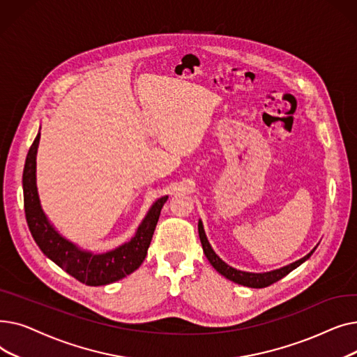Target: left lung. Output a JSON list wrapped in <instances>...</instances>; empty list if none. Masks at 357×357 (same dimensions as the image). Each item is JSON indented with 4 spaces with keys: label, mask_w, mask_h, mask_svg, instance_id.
<instances>
[{
    "label": "left lung",
    "mask_w": 357,
    "mask_h": 357,
    "mask_svg": "<svg viewBox=\"0 0 357 357\" xmlns=\"http://www.w3.org/2000/svg\"><path fill=\"white\" fill-rule=\"evenodd\" d=\"M198 233H199V240H201V245H202V250H204V253H205V257H207V259L210 260V264L213 265V268H214L220 275H222L224 278H227L229 280H233L234 284H238V285H243V287H249V288H265V287H269V285L278 282L279 279H282V278L287 276L289 272H292L294 269H296L299 265H303L307 259L311 257V255H312L314 250L317 249V246H315L308 255H305L304 257L292 261V264H289V265H287V266H282V268H279V269H273V271H269V272L255 273V272L240 271V269H236V268L227 265L226 261H224V260L214 252V249L211 248L210 241H208V238H207V234H205L204 224H202L201 220L198 221Z\"/></svg>",
    "instance_id": "1"
}]
</instances>
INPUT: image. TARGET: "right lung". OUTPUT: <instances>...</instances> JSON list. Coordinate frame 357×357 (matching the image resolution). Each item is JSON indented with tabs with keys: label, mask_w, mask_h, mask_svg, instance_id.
Returning a JSON list of instances; mask_svg holds the SVG:
<instances>
[{
	"label": "right lung",
	"mask_w": 357,
	"mask_h": 357,
	"mask_svg": "<svg viewBox=\"0 0 357 357\" xmlns=\"http://www.w3.org/2000/svg\"><path fill=\"white\" fill-rule=\"evenodd\" d=\"M39 142L40 131L29 150L23 171L26 220L37 246L59 268L89 287L108 285L137 271L147 255L162 207L169 197H160L152 204L135 236L119 248L102 253L82 249L56 230L42 208L36 183V156Z\"/></svg>",
	"instance_id": "obj_1"
}]
</instances>
